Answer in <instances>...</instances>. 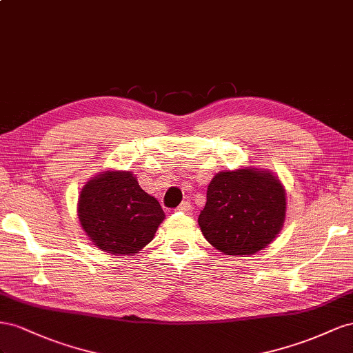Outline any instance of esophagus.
Segmentation results:
<instances>
[{"label": "esophagus", "mask_w": 353, "mask_h": 353, "mask_svg": "<svg viewBox=\"0 0 353 353\" xmlns=\"http://www.w3.org/2000/svg\"><path fill=\"white\" fill-rule=\"evenodd\" d=\"M177 211H180V213H185V214H192L194 207H192V204L188 203V201H183V203L177 207Z\"/></svg>", "instance_id": "obj_1"}]
</instances>
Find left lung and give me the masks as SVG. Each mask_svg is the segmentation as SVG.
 Returning a JSON list of instances; mask_svg holds the SVG:
<instances>
[{
	"label": "left lung",
	"mask_w": 353,
	"mask_h": 353,
	"mask_svg": "<svg viewBox=\"0 0 353 353\" xmlns=\"http://www.w3.org/2000/svg\"><path fill=\"white\" fill-rule=\"evenodd\" d=\"M285 205V190L269 171H221L208 185L198 223L205 239L221 253L247 257L279 234Z\"/></svg>",
	"instance_id": "left-lung-1"
}]
</instances>
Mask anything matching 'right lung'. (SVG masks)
<instances>
[{"instance_id":"obj_1","label":"right lung","mask_w":353,"mask_h":353,"mask_svg":"<svg viewBox=\"0 0 353 353\" xmlns=\"http://www.w3.org/2000/svg\"><path fill=\"white\" fill-rule=\"evenodd\" d=\"M78 217L105 253L134 254L152 241L164 211L128 171H108L81 189Z\"/></svg>"}]
</instances>
